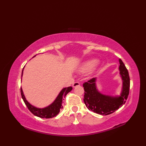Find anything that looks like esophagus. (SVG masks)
Masks as SVG:
<instances>
[{
    "label": "esophagus",
    "mask_w": 146,
    "mask_h": 146,
    "mask_svg": "<svg viewBox=\"0 0 146 146\" xmlns=\"http://www.w3.org/2000/svg\"><path fill=\"white\" fill-rule=\"evenodd\" d=\"M80 83L79 82H75V83H73V85H72V86L73 88H75V87H76V86H80Z\"/></svg>",
    "instance_id": "34e87169"
}]
</instances>
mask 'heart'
<instances>
[{
	"instance_id": "obj_1",
	"label": "heart",
	"mask_w": 146,
	"mask_h": 146,
	"mask_svg": "<svg viewBox=\"0 0 146 146\" xmlns=\"http://www.w3.org/2000/svg\"><path fill=\"white\" fill-rule=\"evenodd\" d=\"M98 60L97 59H90V60H88L86 61L82 64L80 68V70L82 71V72H89V71H92L94 68L97 66L98 63Z\"/></svg>"
}]
</instances>
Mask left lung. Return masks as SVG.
Here are the masks:
<instances>
[{"instance_id":"8db88e82","label":"left lung","mask_w":146,"mask_h":146,"mask_svg":"<svg viewBox=\"0 0 146 146\" xmlns=\"http://www.w3.org/2000/svg\"><path fill=\"white\" fill-rule=\"evenodd\" d=\"M120 75L122 80V91L120 95H104L98 91L97 78L83 83L85 90L84 100L86 107L95 113L107 115L112 113L125 104L128 98L130 88V78L128 70L123 61L119 59Z\"/></svg>"}]
</instances>
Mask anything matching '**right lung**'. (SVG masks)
Masks as SVG:
<instances>
[{"label": "right lung", "mask_w": 146, "mask_h": 146, "mask_svg": "<svg viewBox=\"0 0 146 146\" xmlns=\"http://www.w3.org/2000/svg\"><path fill=\"white\" fill-rule=\"evenodd\" d=\"M35 56H33V58ZM23 70H23V71H22L21 79L23 75ZM72 89L73 88L71 87V86H69V87H66L62 89L61 91L60 92V94L57 96V97L56 98V99L54 100V102L50 105H49L48 106L44 108H37L31 104L29 102L26 100L25 96L24 95L22 88H21V94L24 103H25L27 107V108H28V109L31 111V112L33 113L35 115L40 118L50 119V118H52L56 116L59 113V112H60L61 108H63L62 102H63V100H64V98L66 97V95L68 93L71 91Z\"/></svg>", "instance_id": "obj_1"}]
</instances>
